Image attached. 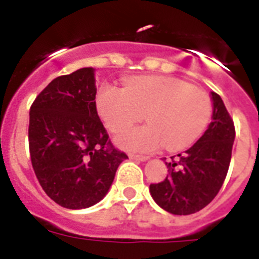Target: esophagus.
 <instances>
[{
	"label": "esophagus",
	"instance_id": "34e87169",
	"mask_svg": "<svg viewBox=\"0 0 259 259\" xmlns=\"http://www.w3.org/2000/svg\"><path fill=\"white\" fill-rule=\"evenodd\" d=\"M129 157L132 160H137V161H146V160H149L148 156H140V154H129Z\"/></svg>",
	"mask_w": 259,
	"mask_h": 259
}]
</instances>
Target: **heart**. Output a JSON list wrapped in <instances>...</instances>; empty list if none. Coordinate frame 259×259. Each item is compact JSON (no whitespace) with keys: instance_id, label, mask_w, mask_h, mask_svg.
<instances>
[{"instance_id":"b5f03b06","label":"heart","mask_w":259,"mask_h":259,"mask_svg":"<svg viewBox=\"0 0 259 259\" xmlns=\"http://www.w3.org/2000/svg\"><path fill=\"white\" fill-rule=\"evenodd\" d=\"M97 110L106 127L118 133L115 144L130 152L149 153L164 144L170 152L184 150L200 138L212 115V103L203 90L169 76H144L123 89L103 86ZM146 114L148 125L125 131Z\"/></svg>"}]
</instances>
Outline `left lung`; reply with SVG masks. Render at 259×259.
Returning <instances> with one entry per match:
<instances>
[{"label":"left lung","instance_id":"8db88e82","mask_svg":"<svg viewBox=\"0 0 259 259\" xmlns=\"http://www.w3.org/2000/svg\"><path fill=\"white\" fill-rule=\"evenodd\" d=\"M212 121L204 134L176 160L165 162L169 176L150 184L153 200L173 215L195 213L209 204L223 185L235 140L234 122L222 98L211 93Z\"/></svg>","mask_w":259,"mask_h":259}]
</instances>
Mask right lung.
I'll return each instance as SVG.
<instances>
[{
	"mask_svg": "<svg viewBox=\"0 0 259 259\" xmlns=\"http://www.w3.org/2000/svg\"><path fill=\"white\" fill-rule=\"evenodd\" d=\"M95 95V70L84 67L54 79L30 106L32 166L47 195L64 208L99 203L127 158L111 145Z\"/></svg>",
	"mask_w": 259,
	"mask_h": 259,
	"instance_id": "right-lung-1",
	"label": "right lung"
}]
</instances>
